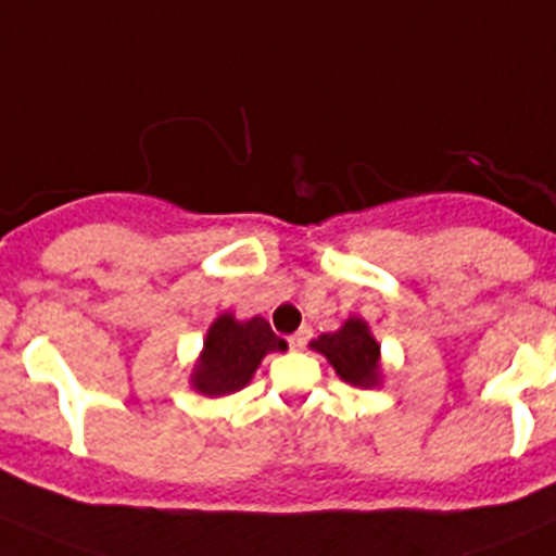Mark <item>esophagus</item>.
I'll list each match as a JSON object with an SVG mask.
<instances>
[{"instance_id": "1", "label": "esophagus", "mask_w": 556, "mask_h": 556, "mask_svg": "<svg viewBox=\"0 0 556 556\" xmlns=\"http://www.w3.org/2000/svg\"><path fill=\"white\" fill-rule=\"evenodd\" d=\"M309 339H312V328H309V326H301V328H299V331H295V333H293V337H290V339H288V342H290V348L301 350V348H304V344H306V342H309Z\"/></svg>"}]
</instances>
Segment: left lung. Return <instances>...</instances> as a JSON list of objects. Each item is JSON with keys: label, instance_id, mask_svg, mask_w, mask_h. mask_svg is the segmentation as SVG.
I'll use <instances>...</instances> for the list:
<instances>
[{"label": "left lung", "instance_id": "obj_1", "mask_svg": "<svg viewBox=\"0 0 556 556\" xmlns=\"http://www.w3.org/2000/svg\"><path fill=\"white\" fill-rule=\"evenodd\" d=\"M317 353L326 355L337 375L350 386H377V361H380V344L371 339L364 320L350 317L339 331L323 333L312 342Z\"/></svg>", "mask_w": 556, "mask_h": 556}]
</instances>
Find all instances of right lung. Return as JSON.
Wrapping results in <instances>:
<instances>
[{
	"mask_svg": "<svg viewBox=\"0 0 556 556\" xmlns=\"http://www.w3.org/2000/svg\"><path fill=\"white\" fill-rule=\"evenodd\" d=\"M285 348V339H279L263 317L247 323H239L233 315L217 317L208 328L203 358L195 369V388L206 396L239 391L250 382L263 355Z\"/></svg>",
	"mask_w": 556,
	"mask_h": 556,
	"instance_id": "obj_1",
	"label": "right lung"
}]
</instances>
